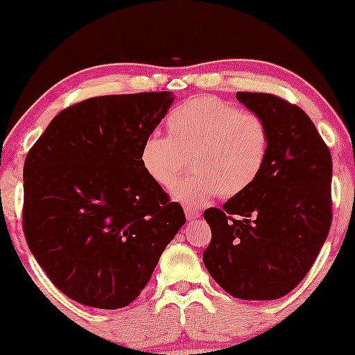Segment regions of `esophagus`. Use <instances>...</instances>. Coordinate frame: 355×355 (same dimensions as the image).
<instances>
[{"instance_id": "esophagus-1", "label": "esophagus", "mask_w": 355, "mask_h": 355, "mask_svg": "<svg viewBox=\"0 0 355 355\" xmlns=\"http://www.w3.org/2000/svg\"><path fill=\"white\" fill-rule=\"evenodd\" d=\"M186 216H187V220H197V218L200 216V210H198V208L187 207L186 208Z\"/></svg>"}]
</instances>
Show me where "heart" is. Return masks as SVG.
Instances as JSON below:
<instances>
[{
	"mask_svg": "<svg viewBox=\"0 0 355 355\" xmlns=\"http://www.w3.org/2000/svg\"><path fill=\"white\" fill-rule=\"evenodd\" d=\"M169 137L153 134L140 148V163L153 182L171 187L189 157L192 174L173 189L176 200L203 205L215 197H236L263 171L270 128L260 114L241 111L216 96L184 101L166 119Z\"/></svg>",
	"mask_w": 355,
	"mask_h": 355,
	"instance_id": "obj_1",
	"label": "heart"
}]
</instances>
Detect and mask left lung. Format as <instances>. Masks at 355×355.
Wrapping results in <instances>:
<instances>
[{"mask_svg":"<svg viewBox=\"0 0 355 355\" xmlns=\"http://www.w3.org/2000/svg\"><path fill=\"white\" fill-rule=\"evenodd\" d=\"M236 96L268 124V159L247 191L203 211L211 230L203 263L232 297L275 300L305 278L327 241L331 153L297 105L257 92Z\"/></svg>","mask_w":355,"mask_h":355,"instance_id":"left-lung-1","label":"left lung"}]
</instances>
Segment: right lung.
I'll return each instance as SVG.
<instances>
[{
  "instance_id": "obj_1",
  "label": "right lung",
  "mask_w": 355,
  "mask_h": 355,
  "mask_svg": "<svg viewBox=\"0 0 355 355\" xmlns=\"http://www.w3.org/2000/svg\"><path fill=\"white\" fill-rule=\"evenodd\" d=\"M171 103V92L94 96L55 116L28 150L24 234L51 283L76 302L129 305L186 223L140 163Z\"/></svg>"
}]
</instances>
